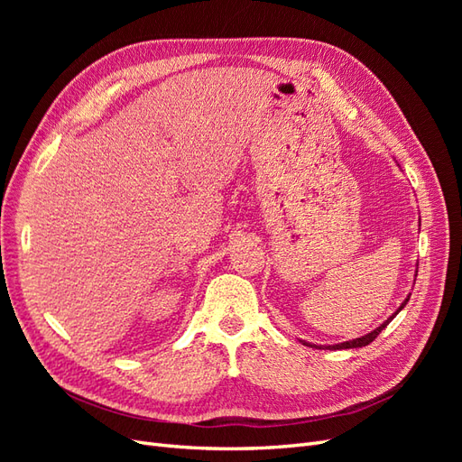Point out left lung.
<instances>
[{
    "instance_id": "left-lung-1",
    "label": "left lung",
    "mask_w": 462,
    "mask_h": 462,
    "mask_svg": "<svg viewBox=\"0 0 462 462\" xmlns=\"http://www.w3.org/2000/svg\"><path fill=\"white\" fill-rule=\"evenodd\" d=\"M409 299H411V295L402 300V304L399 306V310H397L393 316H389L380 328H375L374 331H370V333H366V335H362V337H356V339H353V341H345V343H339V345H328L326 348H329V351H339V348H358V346H366V345H370V343L377 337V335L382 333V329H385V328L389 326V321L393 319V318H395V316L404 309V306H407ZM302 345H306V346H316V348H324V346H319V345H310V343H306V341H302Z\"/></svg>"
}]
</instances>
